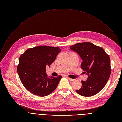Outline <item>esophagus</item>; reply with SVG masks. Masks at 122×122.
I'll return each mask as SVG.
<instances>
[{
  "mask_svg": "<svg viewBox=\"0 0 122 122\" xmlns=\"http://www.w3.org/2000/svg\"><path fill=\"white\" fill-rule=\"evenodd\" d=\"M67 78L68 79V80H69L70 81H75V79H71V78H69V77H68Z\"/></svg>",
  "mask_w": 122,
  "mask_h": 122,
  "instance_id": "esophagus-1",
  "label": "esophagus"
}]
</instances>
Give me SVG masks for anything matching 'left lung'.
Returning <instances> with one entry per match:
<instances>
[{"label":"left lung","mask_w":122,"mask_h":122,"mask_svg":"<svg viewBox=\"0 0 122 122\" xmlns=\"http://www.w3.org/2000/svg\"><path fill=\"white\" fill-rule=\"evenodd\" d=\"M70 49L77 53L82 62L81 68L88 76L81 81L82 86L76 90L83 97H92L101 91L106 85L111 74L110 59L104 49L92 43H76Z\"/></svg>","instance_id":"8db88e82"}]
</instances>
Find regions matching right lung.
<instances>
[{
	"label": "right lung",
	"mask_w": 122,
	"mask_h": 122,
	"mask_svg": "<svg viewBox=\"0 0 122 122\" xmlns=\"http://www.w3.org/2000/svg\"><path fill=\"white\" fill-rule=\"evenodd\" d=\"M61 50L58 47L38 46L25 51L19 58L17 72L24 87L34 94L46 97L56 88L62 78L47 77L46 68Z\"/></svg>",
	"instance_id": "add662e5"
}]
</instances>
